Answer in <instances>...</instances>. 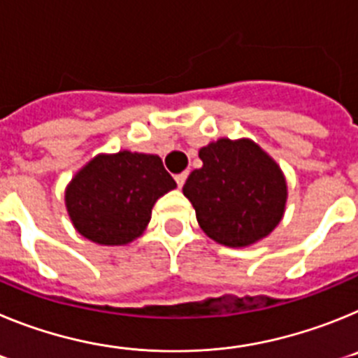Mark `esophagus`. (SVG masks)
I'll return each instance as SVG.
<instances>
[{
  "instance_id": "34e87169",
  "label": "esophagus",
  "mask_w": 358,
  "mask_h": 358,
  "mask_svg": "<svg viewBox=\"0 0 358 358\" xmlns=\"http://www.w3.org/2000/svg\"><path fill=\"white\" fill-rule=\"evenodd\" d=\"M186 177H188V172H181V173H177V176H176V181H177V186H179V188L185 185Z\"/></svg>"
}]
</instances>
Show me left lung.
Wrapping results in <instances>:
<instances>
[{"instance_id": "1", "label": "left lung", "mask_w": 358, "mask_h": 358, "mask_svg": "<svg viewBox=\"0 0 358 358\" xmlns=\"http://www.w3.org/2000/svg\"><path fill=\"white\" fill-rule=\"evenodd\" d=\"M201 169L182 186L201 229L227 248H249L285 215L287 179L280 164L249 138H220L199 150Z\"/></svg>"}]
</instances>
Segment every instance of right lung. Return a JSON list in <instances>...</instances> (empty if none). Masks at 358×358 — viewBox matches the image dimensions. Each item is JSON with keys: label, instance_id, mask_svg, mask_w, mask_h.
<instances>
[{"label": "right lung", "instance_id": "add662e5", "mask_svg": "<svg viewBox=\"0 0 358 358\" xmlns=\"http://www.w3.org/2000/svg\"><path fill=\"white\" fill-rule=\"evenodd\" d=\"M177 188L156 154H98L73 176L64 204L73 227L98 245H127L143 235L157 199Z\"/></svg>", "mask_w": 358, "mask_h": 358}]
</instances>
